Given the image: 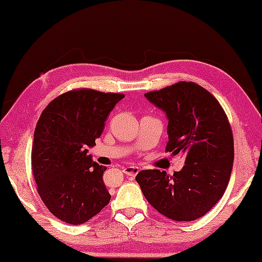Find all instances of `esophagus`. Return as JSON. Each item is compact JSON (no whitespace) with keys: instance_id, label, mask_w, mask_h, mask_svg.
<instances>
[{"instance_id":"1","label":"esophagus","mask_w":262,"mask_h":262,"mask_svg":"<svg viewBox=\"0 0 262 262\" xmlns=\"http://www.w3.org/2000/svg\"><path fill=\"white\" fill-rule=\"evenodd\" d=\"M123 171L127 177H136L139 173V168L137 166H126L123 168Z\"/></svg>"}]
</instances>
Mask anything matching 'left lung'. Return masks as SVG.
I'll list each match as a JSON object with an SVG mask.
<instances>
[{"label":"left lung","mask_w":262,"mask_h":262,"mask_svg":"<svg viewBox=\"0 0 262 262\" xmlns=\"http://www.w3.org/2000/svg\"><path fill=\"white\" fill-rule=\"evenodd\" d=\"M166 113V151L186 157L180 171H139L136 180L150 205L178 222L198 220L223 196L234 163V138L217 99L194 82L144 94Z\"/></svg>","instance_id":"obj_1"}]
</instances>
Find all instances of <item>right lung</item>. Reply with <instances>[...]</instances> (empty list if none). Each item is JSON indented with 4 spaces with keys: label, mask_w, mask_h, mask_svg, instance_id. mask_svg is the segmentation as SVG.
I'll list each match as a JSON object with an SVG mask.
<instances>
[{
    "label": "right lung",
    "mask_w": 262,
    "mask_h": 262,
    "mask_svg": "<svg viewBox=\"0 0 262 262\" xmlns=\"http://www.w3.org/2000/svg\"><path fill=\"white\" fill-rule=\"evenodd\" d=\"M124 94L74 89L52 100L39 118L32 146V171L50 212L83 224L98 214L111 195L102 181L107 168L93 162L88 149Z\"/></svg>",
    "instance_id": "obj_1"
}]
</instances>
